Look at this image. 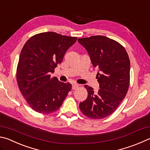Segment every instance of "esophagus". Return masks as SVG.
I'll return each mask as SVG.
<instances>
[{
    "label": "esophagus",
    "instance_id": "esophagus-1",
    "mask_svg": "<svg viewBox=\"0 0 150 150\" xmlns=\"http://www.w3.org/2000/svg\"><path fill=\"white\" fill-rule=\"evenodd\" d=\"M79 87V84H73V85H72V90H73V91H74V90H75L76 88H77Z\"/></svg>",
    "mask_w": 150,
    "mask_h": 150
}]
</instances>
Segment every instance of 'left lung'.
I'll use <instances>...</instances> for the list:
<instances>
[{"label": "left lung", "mask_w": 150, "mask_h": 150, "mask_svg": "<svg viewBox=\"0 0 150 150\" xmlns=\"http://www.w3.org/2000/svg\"><path fill=\"white\" fill-rule=\"evenodd\" d=\"M78 41L88 52L94 67L100 70L96 75L100 89L95 92L84 85L88 96L80 103V110L90 119H103L115 111L129 90V56L120 43L105 36L81 38Z\"/></svg>", "instance_id": "1"}]
</instances>
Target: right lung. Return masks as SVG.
I'll return each instance as SVG.
<instances>
[{
	"label": "right lung",
	"instance_id": "right-lung-1",
	"mask_svg": "<svg viewBox=\"0 0 150 150\" xmlns=\"http://www.w3.org/2000/svg\"><path fill=\"white\" fill-rule=\"evenodd\" d=\"M55 32L32 36L21 50L16 70V79L30 108L38 113L55 112L62 105L71 84L51 77L65 53L77 40Z\"/></svg>",
	"mask_w": 150,
	"mask_h": 150
}]
</instances>
